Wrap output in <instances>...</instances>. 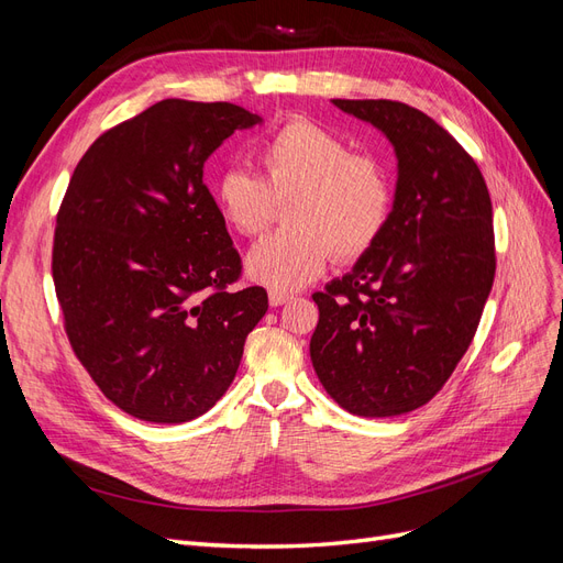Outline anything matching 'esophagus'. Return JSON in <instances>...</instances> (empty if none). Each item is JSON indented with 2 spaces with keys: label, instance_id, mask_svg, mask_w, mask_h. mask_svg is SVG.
Listing matches in <instances>:
<instances>
[{
  "label": "esophagus",
  "instance_id": "34e87169",
  "mask_svg": "<svg viewBox=\"0 0 563 563\" xmlns=\"http://www.w3.org/2000/svg\"><path fill=\"white\" fill-rule=\"evenodd\" d=\"M288 300H291V296H288V294L269 291V305H272V308H279V305H284V302H288Z\"/></svg>",
  "mask_w": 563,
  "mask_h": 563
}]
</instances>
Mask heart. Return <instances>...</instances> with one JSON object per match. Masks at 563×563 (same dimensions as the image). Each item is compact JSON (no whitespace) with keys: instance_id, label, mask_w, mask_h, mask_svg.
Instances as JSON below:
<instances>
[{"instance_id":"b5f03b06","label":"heart","mask_w":563,"mask_h":563,"mask_svg":"<svg viewBox=\"0 0 563 563\" xmlns=\"http://www.w3.org/2000/svg\"><path fill=\"white\" fill-rule=\"evenodd\" d=\"M261 176L228 168L216 203L236 234H261L277 201L291 230L265 236L246 255V275L269 291L294 294L314 282L331 253L356 258L378 242L391 213V178L380 159L354 155L340 135L310 122H288L255 145Z\"/></svg>"}]
</instances>
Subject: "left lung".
<instances>
[{
	"mask_svg": "<svg viewBox=\"0 0 563 563\" xmlns=\"http://www.w3.org/2000/svg\"><path fill=\"white\" fill-rule=\"evenodd\" d=\"M331 103L385 135L397 183L378 242L312 296V366L345 411L401 416L444 387L479 327L496 275L490 197L432 117L395 100Z\"/></svg>",
	"mask_w": 563,
	"mask_h": 563,
	"instance_id": "8db88e82",
	"label": "left lung"
}]
</instances>
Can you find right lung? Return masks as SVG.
Listing matches in <instances>:
<instances>
[{
	"label": "right lung",
	"instance_id": "right-lung-1",
	"mask_svg": "<svg viewBox=\"0 0 563 563\" xmlns=\"http://www.w3.org/2000/svg\"><path fill=\"white\" fill-rule=\"evenodd\" d=\"M263 124L232 103L159 100L87 150L56 218L54 284L70 345L124 413L159 424L207 413L267 312L242 272L203 164Z\"/></svg>",
	"mask_w": 563,
	"mask_h": 563
}]
</instances>
